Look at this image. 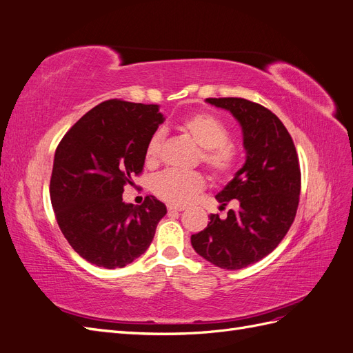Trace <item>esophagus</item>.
I'll return each instance as SVG.
<instances>
[{
	"label": "esophagus",
	"mask_w": 353,
	"mask_h": 353,
	"mask_svg": "<svg viewBox=\"0 0 353 353\" xmlns=\"http://www.w3.org/2000/svg\"><path fill=\"white\" fill-rule=\"evenodd\" d=\"M183 208H175V206H168L169 213H176V212H183Z\"/></svg>",
	"instance_id": "esophagus-1"
}]
</instances>
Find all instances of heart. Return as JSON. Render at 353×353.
<instances>
[{
  "label": "heart",
  "instance_id": "b5f03b06",
  "mask_svg": "<svg viewBox=\"0 0 353 353\" xmlns=\"http://www.w3.org/2000/svg\"><path fill=\"white\" fill-rule=\"evenodd\" d=\"M183 130L191 140L201 147V162L216 178L228 176L237 165L239 152L234 144L228 143V130L218 117L210 113L199 112L190 114L181 122ZM163 132L156 131L145 147V160L154 165L162 152ZM205 188V178L199 172H166L154 176L152 183L153 193L169 205L184 206Z\"/></svg>",
  "mask_w": 353,
  "mask_h": 353
}]
</instances>
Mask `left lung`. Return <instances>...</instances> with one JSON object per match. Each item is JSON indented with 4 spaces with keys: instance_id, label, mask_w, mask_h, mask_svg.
<instances>
[{
    "instance_id": "left-lung-1",
    "label": "left lung",
    "mask_w": 353,
    "mask_h": 353,
    "mask_svg": "<svg viewBox=\"0 0 353 353\" xmlns=\"http://www.w3.org/2000/svg\"><path fill=\"white\" fill-rule=\"evenodd\" d=\"M232 114L243 132L244 165L216 194L221 206L232 199L239 209L227 218L209 216L208 227L191 236L193 249L222 270H241L270 254L296 216L301 169L290 134L263 105L244 99H206Z\"/></svg>"
}]
</instances>
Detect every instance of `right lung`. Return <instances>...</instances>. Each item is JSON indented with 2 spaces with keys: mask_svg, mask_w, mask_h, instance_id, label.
<instances>
[{
  "mask_svg": "<svg viewBox=\"0 0 353 353\" xmlns=\"http://www.w3.org/2000/svg\"><path fill=\"white\" fill-rule=\"evenodd\" d=\"M157 104L109 100L95 105L63 137L52 163L51 205L72 249L101 268H123L148 249L166 206L147 196L125 203L145 160V147L165 116Z\"/></svg>",
  "mask_w": 353,
  "mask_h": 353,
  "instance_id": "obj_1",
  "label": "right lung"
}]
</instances>
